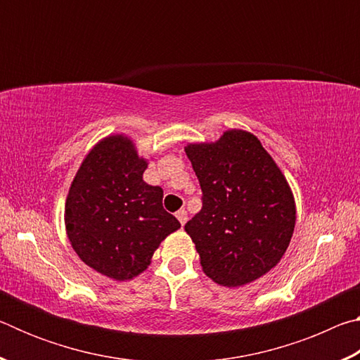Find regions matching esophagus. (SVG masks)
Listing matches in <instances>:
<instances>
[{
	"label": "esophagus",
	"mask_w": 360,
	"mask_h": 360,
	"mask_svg": "<svg viewBox=\"0 0 360 360\" xmlns=\"http://www.w3.org/2000/svg\"><path fill=\"white\" fill-rule=\"evenodd\" d=\"M176 217H178V221L181 222V225H184L187 222V211L186 210H179L178 212H176Z\"/></svg>",
	"instance_id": "1"
}]
</instances>
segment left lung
<instances>
[{"label": "left lung", "mask_w": 360, "mask_h": 360, "mask_svg": "<svg viewBox=\"0 0 360 360\" xmlns=\"http://www.w3.org/2000/svg\"><path fill=\"white\" fill-rule=\"evenodd\" d=\"M202 210L186 224L212 281L238 288L270 271L295 227L290 187L252 133L229 130L216 143L188 144Z\"/></svg>", "instance_id": "1"}]
</instances>
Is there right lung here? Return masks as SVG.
Segmentation results:
<instances>
[{"label":"right lung","instance_id":"1","mask_svg":"<svg viewBox=\"0 0 360 360\" xmlns=\"http://www.w3.org/2000/svg\"><path fill=\"white\" fill-rule=\"evenodd\" d=\"M148 162L131 139L108 136L84 158L70 187L65 225L84 264L125 281L150 264L158 245L181 224L163 210V191L143 181Z\"/></svg>","mask_w":360,"mask_h":360}]
</instances>
